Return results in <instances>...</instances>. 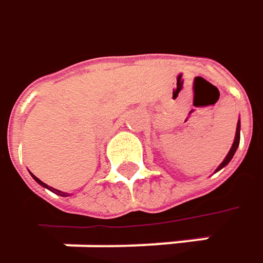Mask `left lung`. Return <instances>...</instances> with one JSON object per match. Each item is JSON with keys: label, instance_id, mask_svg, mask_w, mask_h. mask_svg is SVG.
<instances>
[{"label": "left lung", "instance_id": "obj_1", "mask_svg": "<svg viewBox=\"0 0 263 263\" xmlns=\"http://www.w3.org/2000/svg\"><path fill=\"white\" fill-rule=\"evenodd\" d=\"M238 146H239V123H238V126H236V135H235V141H233V144H232V149L229 151V154H227V156L224 158V161L220 164V167H218L217 170L223 168L224 165H227V164L230 162V159H232V158H233V155H235V152H236Z\"/></svg>", "mask_w": 263, "mask_h": 263}]
</instances>
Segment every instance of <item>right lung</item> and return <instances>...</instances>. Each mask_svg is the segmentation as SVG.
Segmentation results:
<instances>
[{"mask_svg": "<svg viewBox=\"0 0 263 263\" xmlns=\"http://www.w3.org/2000/svg\"><path fill=\"white\" fill-rule=\"evenodd\" d=\"M33 178H34V179H36V182H39V183H40L42 186H46V188H48V185H46V183H43V182H42L40 179H37L36 176H33ZM49 190H51V191H54V193H55V194H59V196H66V193H61V191L55 190V188H51V186H49Z\"/></svg>", "mask_w": 263, "mask_h": 263, "instance_id": "add662e5", "label": "right lung"}]
</instances>
